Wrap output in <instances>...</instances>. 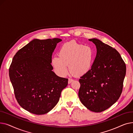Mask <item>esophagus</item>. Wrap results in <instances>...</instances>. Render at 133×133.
<instances>
[{"instance_id":"esophagus-1","label":"esophagus","mask_w":133,"mask_h":133,"mask_svg":"<svg viewBox=\"0 0 133 133\" xmlns=\"http://www.w3.org/2000/svg\"><path fill=\"white\" fill-rule=\"evenodd\" d=\"M73 81V80L72 79L69 78V79H68V83L69 84V83H71Z\"/></svg>"}]
</instances>
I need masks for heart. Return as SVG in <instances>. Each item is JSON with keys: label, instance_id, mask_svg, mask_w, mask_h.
<instances>
[{"label": "heart", "instance_id": "obj_1", "mask_svg": "<svg viewBox=\"0 0 133 133\" xmlns=\"http://www.w3.org/2000/svg\"><path fill=\"white\" fill-rule=\"evenodd\" d=\"M94 51L89 46L70 41L60 48L59 57L51 59V65L55 72L61 76L68 73L67 65L70 72L76 76H81L91 69L94 60Z\"/></svg>", "mask_w": 133, "mask_h": 133}]
</instances>
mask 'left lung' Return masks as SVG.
<instances>
[{"label": "left lung", "mask_w": 133, "mask_h": 133, "mask_svg": "<svg viewBox=\"0 0 133 133\" xmlns=\"http://www.w3.org/2000/svg\"><path fill=\"white\" fill-rule=\"evenodd\" d=\"M96 47L90 71L79 79V97L87 109L100 113L114 104L121 94L126 66L115 49L96 38L89 39Z\"/></svg>", "instance_id": "1"}]
</instances>
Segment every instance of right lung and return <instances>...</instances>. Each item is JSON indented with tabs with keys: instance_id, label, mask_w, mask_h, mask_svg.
Segmentation results:
<instances>
[{
	"instance_id": "add662e5",
	"label": "right lung",
	"mask_w": 133,
	"mask_h": 133,
	"mask_svg": "<svg viewBox=\"0 0 133 133\" xmlns=\"http://www.w3.org/2000/svg\"><path fill=\"white\" fill-rule=\"evenodd\" d=\"M61 41L33 39L13 58L9 76L16 98L21 107L32 114L51 111L68 85V79L56 75L51 65L53 52Z\"/></svg>"
}]
</instances>
